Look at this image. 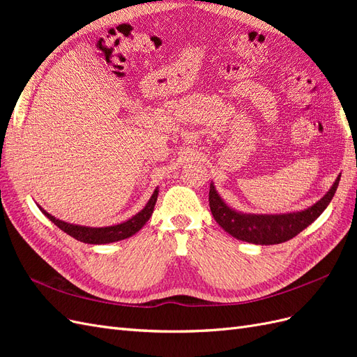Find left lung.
I'll return each instance as SVG.
<instances>
[{
	"mask_svg": "<svg viewBox=\"0 0 357 357\" xmlns=\"http://www.w3.org/2000/svg\"><path fill=\"white\" fill-rule=\"evenodd\" d=\"M340 177L341 176H338V178L335 180L333 186L329 189L326 195L314 205H311L310 208L298 213L275 215L241 214L229 208L218 195V192H215L211 183L208 193L210 210L214 220L236 240L262 245L280 244L294 238V236L304 231L308 225H311L325 211V208L332 201L335 192H337Z\"/></svg>",
	"mask_w": 357,
	"mask_h": 357,
	"instance_id": "left-lung-1",
	"label": "left lung"
}]
</instances>
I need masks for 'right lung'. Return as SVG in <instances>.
<instances>
[{
    "label": "right lung",
    "mask_w": 357,
    "mask_h": 357,
    "mask_svg": "<svg viewBox=\"0 0 357 357\" xmlns=\"http://www.w3.org/2000/svg\"><path fill=\"white\" fill-rule=\"evenodd\" d=\"M156 199H158V189L153 192V195L146 204V207L138 214H135L134 218H131L121 225L105 226V228H88V226L71 225V223L62 222L56 218H53L52 214H49L46 210H43L41 207H40V210L43 214L47 215V219H50L53 223H55L61 231L67 232L70 236H73V238H75L77 241L88 243V244H107V243L125 240V238H128V236H131L142 229L146 225V222L150 219V215H152V213H153Z\"/></svg>",
    "instance_id": "1"
}]
</instances>
